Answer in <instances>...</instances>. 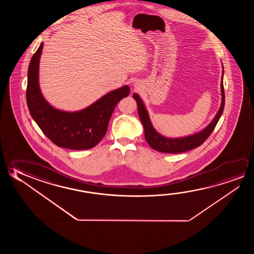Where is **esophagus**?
<instances>
[{"instance_id": "esophagus-1", "label": "esophagus", "mask_w": 254, "mask_h": 254, "mask_svg": "<svg viewBox=\"0 0 254 254\" xmlns=\"http://www.w3.org/2000/svg\"><path fill=\"white\" fill-rule=\"evenodd\" d=\"M134 87H136V88H138V87H137V86H136V85H135V86H134Z\"/></svg>"}]
</instances>
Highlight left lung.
Instances as JSON below:
<instances>
[{
    "mask_svg": "<svg viewBox=\"0 0 254 254\" xmlns=\"http://www.w3.org/2000/svg\"><path fill=\"white\" fill-rule=\"evenodd\" d=\"M222 69H223V65H222ZM223 73H224V70H222L221 82H220L221 104L216 115L213 118L212 122L202 131L188 136H184V137H167L162 135L161 133H158L152 126L148 111L141 97L136 93H134L133 95V99L137 103L138 114L144 128V136L148 144L154 150L164 152V153H182V152L195 149L196 147L201 145L212 133L224 110L225 92L224 87H223Z\"/></svg>",
    "mask_w": 254,
    "mask_h": 254,
    "instance_id": "left-lung-1",
    "label": "left lung"
}]
</instances>
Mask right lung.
<instances>
[{
  "mask_svg": "<svg viewBox=\"0 0 254 254\" xmlns=\"http://www.w3.org/2000/svg\"><path fill=\"white\" fill-rule=\"evenodd\" d=\"M43 49L41 43L30 61L26 102L30 114L42 132L56 145L70 150H87L96 146L107 132L117 104L128 96L127 85L109 92L87 108L64 112L51 106L42 96L39 85V64Z\"/></svg>",
  "mask_w": 254,
  "mask_h": 254,
  "instance_id": "1",
  "label": "right lung"
}]
</instances>
